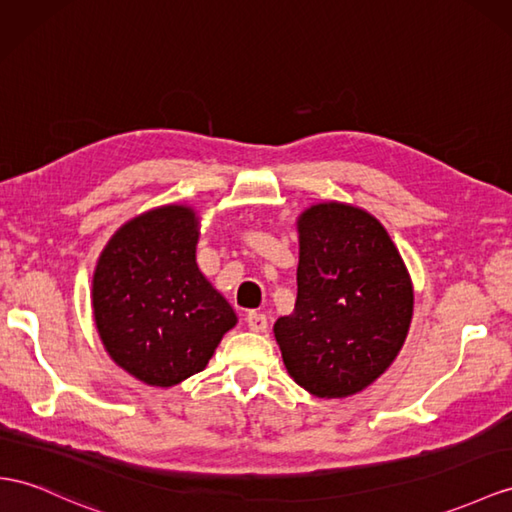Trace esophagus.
Segmentation results:
<instances>
[{
    "label": "esophagus",
    "instance_id": "34e87169",
    "mask_svg": "<svg viewBox=\"0 0 512 512\" xmlns=\"http://www.w3.org/2000/svg\"><path fill=\"white\" fill-rule=\"evenodd\" d=\"M246 326L251 329L253 333H266L268 329V318L264 316V313H257V311H251L246 316Z\"/></svg>",
    "mask_w": 512,
    "mask_h": 512
}]
</instances>
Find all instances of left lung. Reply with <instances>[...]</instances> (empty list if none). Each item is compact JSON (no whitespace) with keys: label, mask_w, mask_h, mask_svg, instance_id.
<instances>
[{"label":"left lung","mask_w":512,"mask_h":512,"mask_svg":"<svg viewBox=\"0 0 512 512\" xmlns=\"http://www.w3.org/2000/svg\"><path fill=\"white\" fill-rule=\"evenodd\" d=\"M296 229L298 296L274 322V339L287 374L311 396H355L400 355L413 318L411 274L363 207L313 203Z\"/></svg>","instance_id":"left-lung-1"}]
</instances>
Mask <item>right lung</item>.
<instances>
[{"label": "right lung", "instance_id": "obj_1", "mask_svg": "<svg viewBox=\"0 0 512 512\" xmlns=\"http://www.w3.org/2000/svg\"><path fill=\"white\" fill-rule=\"evenodd\" d=\"M199 235V212L168 203L127 220L97 259L90 296L101 344L149 387H175L205 370L238 324L196 266Z\"/></svg>", "mask_w": 512, "mask_h": 512}]
</instances>
